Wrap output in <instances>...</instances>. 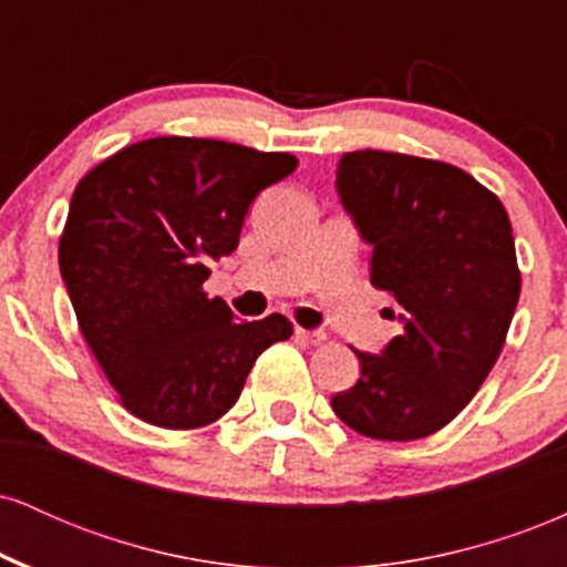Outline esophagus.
I'll list each match as a JSON object with an SVG mask.
<instances>
[{
    "label": "esophagus",
    "instance_id": "34e87169",
    "mask_svg": "<svg viewBox=\"0 0 567 567\" xmlns=\"http://www.w3.org/2000/svg\"><path fill=\"white\" fill-rule=\"evenodd\" d=\"M296 338L306 347H320V343L328 341V333L324 330H303V328H296Z\"/></svg>",
    "mask_w": 567,
    "mask_h": 567
}]
</instances>
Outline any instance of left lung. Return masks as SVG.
<instances>
[{
    "label": "left lung",
    "instance_id": "left-lung-1",
    "mask_svg": "<svg viewBox=\"0 0 567 567\" xmlns=\"http://www.w3.org/2000/svg\"><path fill=\"white\" fill-rule=\"evenodd\" d=\"M338 194L373 245L370 282L405 328L383 354L357 351L362 375L333 410L365 437H429L470 405L504 349L523 282L509 216L461 167L375 148L341 157Z\"/></svg>",
    "mask_w": 567,
    "mask_h": 567
}]
</instances>
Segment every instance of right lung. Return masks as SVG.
Here are the masks:
<instances>
[{"label": "right lung", "mask_w": 567, "mask_h": 567, "mask_svg": "<svg viewBox=\"0 0 567 567\" xmlns=\"http://www.w3.org/2000/svg\"><path fill=\"white\" fill-rule=\"evenodd\" d=\"M298 167L288 152L162 135L120 148L76 184L58 264L76 322L135 419L199 429L229 413L258 354L292 322L234 320L205 292L245 213Z\"/></svg>", "instance_id": "add662e5"}]
</instances>
